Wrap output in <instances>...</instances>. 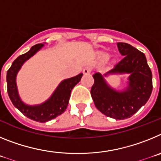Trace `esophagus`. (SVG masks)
Wrapping results in <instances>:
<instances>
[{"label":"esophagus","instance_id":"34e87169","mask_svg":"<svg viewBox=\"0 0 161 161\" xmlns=\"http://www.w3.org/2000/svg\"><path fill=\"white\" fill-rule=\"evenodd\" d=\"M83 73L85 75H89V74L91 73V68H89V67H86L83 69Z\"/></svg>","mask_w":161,"mask_h":161}]
</instances>
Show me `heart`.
Here are the masks:
<instances>
[{"instance_id":"1","label":"heart","mask_w":161,"mask_h":161,"mask_svg":"<svg viewBox=\"0 0 161 161\" xmlns=\"http://www.w3.org/2000/svg\"><path fill=\"white\" fill-rule=\"evenodd\" d=\"M95 57H96V59L100 62V63H103L105 61L107 60L109 57V54L107 52H105V51H98V52H96L95 54ZM117 62V58L113 57L111 59V63L115 64Z\"/></svg>"}]
</instances>
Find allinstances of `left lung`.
Segmentation results:
<instances>
[{"mask_svg":"<svg viewBox=\"0 0 161 161\" xmlns=\"http://www.w3.org/2000/svg\"><path fill=\"white\" fill-rule=\"evenodd\" d=\"M117 45L125 57L106 74H93L91 96L99 111L120 120L130 118L147 103L153 91V74L143 52L126 42ZM123 74L129 76L127 87L122 91L114 89L106 81V77Z\"/></svg>","mask_w":161,"mask_h":161,"instance_id":"8db88e82","label":"left lung"}]
</instances>
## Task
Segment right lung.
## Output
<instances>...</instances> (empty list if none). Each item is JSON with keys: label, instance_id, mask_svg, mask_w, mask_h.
I'll list each match as a JSON object with an SVG mask.
<instances>
[{"label": "right lung", "instance_id": "1", "mask_svg": "<svg viewBox=\"0 0 161 161\" xmlns=\"http://www.w3.org/2000/svg\"><path fill=\"white\" fill-rule=\"evenodd\" d=\"M44 47V43L36 44L30 49L29 52L20 55L13 62L12 65L7 72V88L8 94L14 106L22 112L25 116L36 122L46 123L63 114L68 107L71 91L74 86L79 83L83 74L73 77L65 79L59 84L52 94L47 100L38 105H28L21 99L18 93L16 78L18 72L25 61L31 59L40 49Z\"/></svg>", "mask_w": 161, "mask_h": 161}]
</instances>
